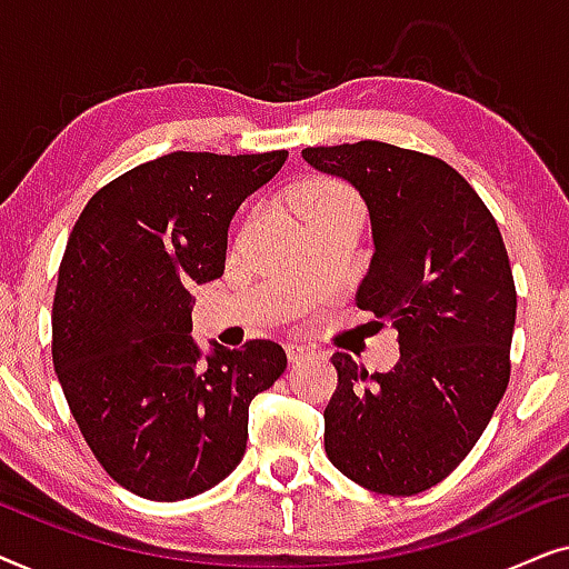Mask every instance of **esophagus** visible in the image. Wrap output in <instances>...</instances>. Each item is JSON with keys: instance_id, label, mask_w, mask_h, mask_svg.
Instances as JSON below:
<instances>
[{"instance_id": "esophagus-1", "label": "esophagus", "mask_w": 569, "mask_h": 569, "mask_svg": "<svg viewBox=\"0 0 569 569\" xmlns=\"http://www.w3.org/2000/svg\"><path fill=\"white\" fill-rule=\"evenodd\" d=\"M284 349H287V360H290V362H302L306 357L313 355V349L306 347V345H298V341H290V345H287Z\"/></svg>"}]
</instances>
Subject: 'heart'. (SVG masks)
<instances>
[{
    "label": "heart",
    "mask_w": 569,
    "mask_h": 569,
    "mask_svg": "<svg viewBox=\"0 0 569 569\" xmlns=\"http://www.w3.org/2000/svg\"><path fill=\"white\" fill-rule=\"evenodd\" d=\"M292 204L302 214V220L318 214L362 212V204L352 191V186L337 181V178H316V181L302 183L298 193H295Z\"/></svg>",
    "instance_id": "obj_1"
}]
</instances>
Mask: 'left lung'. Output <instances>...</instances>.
I'll list each match as a JSON object with an SVG mask.
<instances>
[{"label": "left lung", "instance_id": "8db88e82", "mask_svg": "<svg viewBox=\"0 0 569 569\" xmlns=\"http://www.w3.org/2000/svg\"><path fill=\"white\" fill-rule=\"evenodd\" d=\"M302 158L368 204L376 253L355 300L399 331L401 349L372 376L347 352L331 357L326 456L370 492L419 495L471 453L508 388L518 295L500 228L432 154L365 139Z\"/></svg>", "mask_w": 569, "mask_h": 569}]
</instances>
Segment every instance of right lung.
Returning a JSON list of instances; mask_svg holds the SVG:
<instances>
[{
  "label": "right lung",
  "mask_w": 569,
  "mask_h": 569,
  "mask_svg": "<svg viewBox=\"0 0 569 569\" xmlns=\"http://www.w3.org/2000/svg\"><path fill=\"white\" fill-rule=\"evenodd\" d=\"M287 150L170 152L92 193L69 232L51 310V357L92 456L123 489L176 502L246 453L248 407L287 368L277 341L240 349L191 337V287L224 271L236 209Z\"/></svg>",
  "instance_id": "obj_1"
}]
</instances>
